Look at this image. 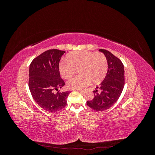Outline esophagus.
Returning <instances> with one entry per match:
<instances>
[{"mask_svg": "<svg viewBox=\"0 0 155 155\" xmlns=\"http://www.w3.org/2000/svg\"><path fill=\"white\" fill-rule=\"evenodd\" d=\"M75 91H76V90H75ZM77 91H79V92H83V91H81V90H76Z\"/></svg>", "mask_w": 155, "mask_h": 155, "instance_id": "1", "label": "esophagus"}]
</instances>
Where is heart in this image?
I'll return each mask as SVG.
<instances>
[{"instance_id": "b5f03b06", "label": "heart", "mask_w": 155, "mask_h": 155, "mask_svg": "<svg viewBox=\"0 0 155 155\" xmlns=\"http://www.w3.org/2000/svg\"><path fill=\"white\" fill-rule=\"evenodd\" d=\"M79 76L74 77L67 81V87L72 90H82L93 82L100 81L107 72L108 64L106 56L100 52L87 50L78 51L64 58L59 63V69L63 78L72 76L79 68Z\"/></svg>"}]
</instances>
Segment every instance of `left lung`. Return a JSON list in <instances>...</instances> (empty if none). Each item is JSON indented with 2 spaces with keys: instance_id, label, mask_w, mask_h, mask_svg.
<instances>
[{
  "instance_id": "left-lung-1",
  "label": "left lung",
  "mask_w": 155,
  "mask_h": 155,
  "mask_svg": "<svg viewBox=\"0 0 155 155\" xmlns=\"http://www.w3.org/2000/svg\"><path fill=\"white\" fill-rule=\"evenodd\" d=\"M106 56L108 70L103 81L94 91V98L87 101V105L96 111L109 109L118 100L125 84L124 67L120 59L110 51L100 49Z\"/></svg>"
}]
</instances>
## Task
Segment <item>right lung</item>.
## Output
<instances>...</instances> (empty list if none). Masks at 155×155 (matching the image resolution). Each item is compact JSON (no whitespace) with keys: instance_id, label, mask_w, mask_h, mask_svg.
<instances>
[{"instance_id":"obj_1","label":"right lung","mask_w":155,"mask_h":155,"mask_svg":"<svg viewBox=\"0 0 155 155\" xmlns=\"http://www.w3.org/2000/svg\"><path fill=\"white\" fill-rule=\"evenodd\" d=\"M64 53L57 49L46 50L30 65L28 86L31 96L42 109L50 112L61 110L67 104L69 91L54 93L65 85L59 70V61Z\"/></svg>"}]
</instances>
